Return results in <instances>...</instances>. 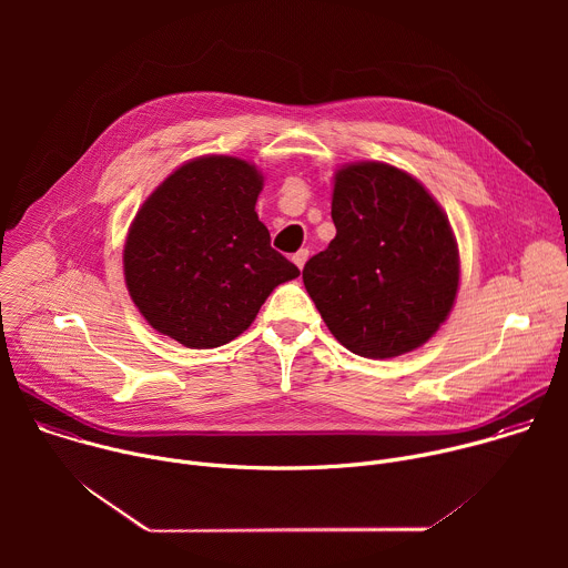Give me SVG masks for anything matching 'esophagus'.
<instances>
[{
    "label": "esophagus",
    "mask_w": 568,
    "mask_h": 568,
    "mask_svg": "<svg viewBox=\"0 0 568 568\" xmlns=\"http://www.w3.org/2000/svg\"><path fill=\"white\" fill-rule=\"evenodd\" d=\"M307 256H310V252H307V250H298V252L292 256V261H294V265H296L298 270H303V265H305Z\"/></svg>",
    "instance_id": "esophagus-1"
}]
</instances>
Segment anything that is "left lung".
<instances>
[{
  "label": "left lung",
  "mask_w": 568,
  "mask_h": 568,
  "mask_svg": "<svg viewBox=\"0 0 568 568\" xmlns=\"http://www.w3.org/2000/svg\"><path fill=\"white\" fill-rule=\"evenodd\" d=\"M337 235L303 267L328 331L351 353L386 359L423 346L458 292V247L425 186L382 161L337 171Z\"/></svg>",
  "instance_id": "obj_1"
}]
</instances>
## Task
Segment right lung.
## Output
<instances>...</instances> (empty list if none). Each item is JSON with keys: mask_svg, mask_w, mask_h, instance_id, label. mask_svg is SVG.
Segmentation results:
<instances>
[{"mask_svg": "<svg viewBox=\"0 0 568 568\" xmlns=\"http://www.w3.org/2000/svg\"><path fill=\"white\" fill-rule=\"evenodd\" d=\"M263 175L250 161L197 156L161 182L125 240L128 292L150 326L186 348L245 333L272 290L298 267L272 250L258 220Z\"/></svg>", "mask_w": 568, "mask_h": 568, "instance_id": "obj_1", "label": "right lung"}]
</instances>
